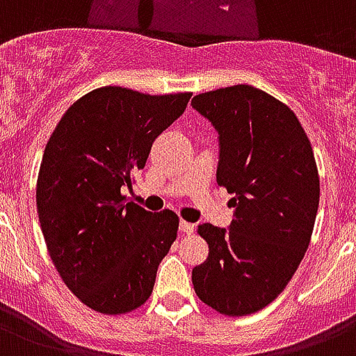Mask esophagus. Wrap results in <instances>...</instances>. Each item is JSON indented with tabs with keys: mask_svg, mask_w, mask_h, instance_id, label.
I'll list each match as a JSON object with an SVG mask.
<instances>
[{
	"mask_svg": "<svg viewBox=\"0 0 356 356\" xmlns=\"http://www.w3.org/2000/svg\"><path fill=\"white\" fill-rule=\"evenodd\" d=\"M180 232H184L189 235V233L195 232V224L187 222V220H180Z\"/></svg>",
	"mask_w": 356,
	"mask_h": 356,
	"instance_id": "obj_1",
	"label": "esophagus"
}]
</instances>
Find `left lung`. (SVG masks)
Listing matches in <instances>:
<instances>
[{
	"instance_id": "left-lung-1",
	"label": "left lung",
	"mask_w": 356,
	"mask_h": 356,
	"mask_svg": "<svg viewBox=\"0 0 356 356\" xmlns=\"http://www.w3.org/2000/svg\"><path fill=\"white\" fill-rule=\"evenodd\" d=\"M218 132V186L233 198L229 229L200 224L209 255L193 286L226 316L261 311L283 292L311 243L320 176L311 141L285 102L248 84L193 99Z\"/></svg>"
}]
</instances>
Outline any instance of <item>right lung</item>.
Returning a JSON list of instances; mask_svg holds the SVG:
<instances>
[{
    "label": "right lung",
    "instance_id": "add662e5",
    "mask_svg": "<svg viewBox=\"0 0 356 356\" xmlns=\"http://www.w3.org/2000/svg\"><path fill=\"white\" fill-rule=\"evenodd\" d=\"M191 95L97 88L67 108L45 145L36 181L45 244L65 286L101 314L143 305L176 241L175 211L150 213L121 191Z\"/></svg>",
    "mask_w": 356,
    "mask_h": 356
}]
</instances>
